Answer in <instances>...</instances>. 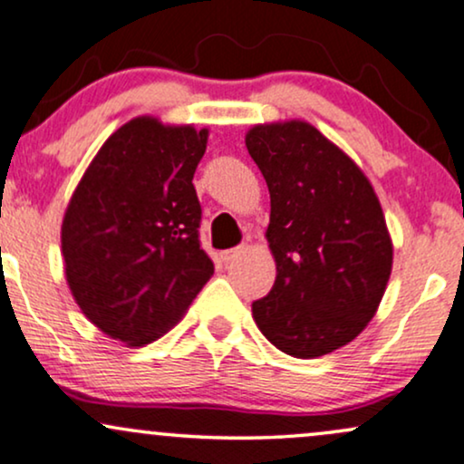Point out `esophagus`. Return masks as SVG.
I'll use <instances>...</instances> for the list:
<instances>
[{"mask_svg": "<svg viewBox=\"0 0 464 464\" xmlns=\"http://www.w3.org/2000/svg\"><path fill=\"white\" fill-rule=\"evenodd\" d=\"M244 253V246H237V248H228V250H222L220 256L222 261H227V264H231V261H236L239 255Z\"/></svg>", "mask_w": 464, "mask_h": 464, "instance_id": "esophagus-1", "label": "esophagus"}]
</instances>
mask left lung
Segmentation results:
<instances>
[{"label":"left lung","mask_w":464,"mask_h":464,"mask_svg":"<svg viewBox=\"0 0 464 464\" xmlns=\"http://www.w3.org/2000/svg\"><path fill=\"white\" fill-rule=\"evenodd\" d=\"M246 149L270 189L266 237L276 281L253 303L264 337L315 359L359 337L393 266L381 200L353 158L306 121L250 127Z\"/></svg>","instance_id":"left-lung-1"}]
</instances>
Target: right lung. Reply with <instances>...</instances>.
Masks as SVG:
<instances>
[{
  "instance_id": "obj_1",
  "label": "right lung",
  "mask_w": 464,
  "mask_h": 464,
  "mask_svg": "<svg viewBox=\"0 0 464 464\" xmlns=\"http://www.w3.org/2000/svg\"><path fill=\"white\" fill-rule=\"evenodd\" d=\"M208 138L194 125L131 119L103 142L64 211L72 298L99 331L131 348L169 333L214 275L192 183Z\"/></svg>"
}]
</instances>
